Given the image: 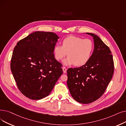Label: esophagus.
Here are the masks:
<instances>
[{"label":"esophagus","instance_id":"obj_1","mask_svg":"<svg viewBox=\"0 0 126 126\" xmlns=\"http://www.w3.org/2000/svg\"><path fill=\"white\" fill-rule=\"evenodd\" d=\"M62 69H63V73H66V67H63Z\"/></svg>","mask_w":126,"mask_h":126}]
</instances>
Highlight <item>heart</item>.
I'll return each instance as SVG.
<instances>
[{
	"label": "heart",
	"instance_id": "1",
	"mask_svg": "<svg viewBox=\"0 0 126 126\" xmlns=\"http://www.w3.org/2000/svg\"><path fill=\"white\" fill-rule=\"evenodd\" d=\"M61 44L62 46L56 45L54 47V54L58 61L62 60L67 54L68 57L63 61L66 65L74 64L76 66H83L89 61L94 49L92 40L76 36L65 38Z\"/></svg>",
	"mask_w": 126,
	"mask_h": 126
}]
</instances>
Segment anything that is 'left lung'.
I'll list each match as a JSON object with an SVG mask.
<instances>
[{
  "label": "left lung",
  "instance_id": "1",
  "mask_svg": "<svg viewBox=\"0 0 126 126\" xmlns=\"http://www.w3.org/2000/svg\"><path fill=\"white\" fill-rule=\"evenodd\" d=\"M93 37V53L85 64L67 69V84L74 99L87 104L97 100L104 94L113 75L114 66L110 48L97 35Z\"/></svg>",
  "mask_w": 126,
  "mask_h": 126
}]
</instances>
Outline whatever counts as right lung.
<instances>
[{
	"label": "right lung",
	"instance_id": "right-lung-1",
	"mask_svg": "<svg viewBox=\"0 0 126 126\" xmlns=\"http://www.w3.org/2000/svg\"><path fill=\"white\" fill-rule=\"evenodd\" d=\"M58 39L53 32L36 31L14 48L11 70L20 92L31 99L47 97L63 74L53 54Z\"/></svg>",
	"mask_w": 126,
	"mask_h": 126
}]
</instances>
